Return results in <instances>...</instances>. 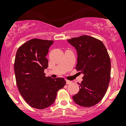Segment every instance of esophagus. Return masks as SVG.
I'll use <instances>...</instances> for the list:
<instances>
[{
  "label": "esophagus",
  "mask_w": 126,
  "mask_h": 126,
  "mask_svg": "<svg viewBox=\"0 0 126 126\" xmlns=\"http://www.w3.org/2000/svg\"><path fill=\"white\" fill-rule=\"evenodd\" d=\"M71 83H72V82H71V81H69V80H66V84H71Z\"/></svg>",
  "instance_id": "34e87169"
}]
</instances>
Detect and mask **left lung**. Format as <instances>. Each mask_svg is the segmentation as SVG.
Returning <instances> with one entry per match:
<instances>
[{
    "instance_id": "left-lung-1",
    "label": "left lung",
    "mask_w": 126,
    "mask_h": 126,
    "mask_svg": "<svg viewBox=\"0 0 126 126\" xmlns=\"http://www.w3.org/2000/svg\"><path fill=\"white\" fill-rule=\"evenodd\" d=\"M77 50L76 69L84 74L78 93L72 96L77 105L90 107L99 103L106 93L111 73V62L106 47L99 39L82 35L68 39Z\"/></svg>"
}]
</instances>
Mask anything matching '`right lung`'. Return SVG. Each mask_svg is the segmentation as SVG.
I'll return each instance as SVG.
<instances>
[{
    "label": "right lung",
    "instance_id": "obj_1",
    "mask_svg": "<svg viewBox=\"0 0 126 126\" xmlns=\"http://www.w3.org/2000/svg\"><path fill=\"white\" fill-rule=\"evenodd\" d=\"M52 40L34 38L17 49L14 69L19 91L25 102L37 109L49 107L55 101L57 92L64 87L63 78L46 77L48 67L46 55L53 44Z\"/></svg>",
    "mask_w": 126,
    "mask_h": 126
}]
</instances>
